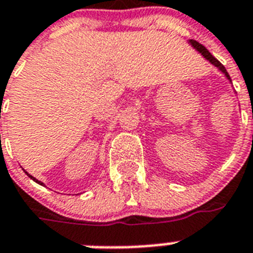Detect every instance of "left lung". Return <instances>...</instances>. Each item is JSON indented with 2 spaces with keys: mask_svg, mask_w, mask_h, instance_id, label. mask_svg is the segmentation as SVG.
Masks as SVG:
<instances>
[{
  "mask_svg": "<svg viewBox=\"0 0 253 253\" xmlns=\"http://www.w3.org/2000/svg\"><path fill=\"white\" fill-rule=\"evenodd\" d=\"M188 44H190L191 46H192V48L195 49V50H198V52L200 53V54L203 55V57H204V58L207 59V61H208L209 63H211V65H213V66H214V67H217V69H218L219 71H221V73H222L223 75H225V78H226V79L229 80L230 83H231L230 75H229V74H227V71H226V69H225V66H223L222 63L219 62L218 59L214 58V57H213V55L211 54V53H209L208 49L205 48V46H203V45H201V44H199L198 41H195V40H190V41H188Z\"/></svg>",
  "mask_w": 253,
  "mask_h": 253,
  "instance_id": "1",
  "label": "left lung"
}]
</instances>
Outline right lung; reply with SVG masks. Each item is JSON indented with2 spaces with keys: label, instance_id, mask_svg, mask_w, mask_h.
Here are the masks:
<instances>
[{
  "label": "right lung",
  "instance_id": "obj_1",
  "mask_svg": "<svg viewBox=\"0 0 253 253\" xmlns=\"http://www.w3.org/2000/svg\"><path fill=\"white\" fill-rule=\"evenodd\" d=\"M24 171H26V170H24ZM26 174H27V175H28V176H30L31 179L34 180V182H36V183L41 184V186H44V183H42V182H40V180H39V179H36V178H35V176H32V175H31V174H28V173H27V171H26Z\"/></svg>",
  "mask_w": 253,
  "mask_h": 253
}]
</instances>
